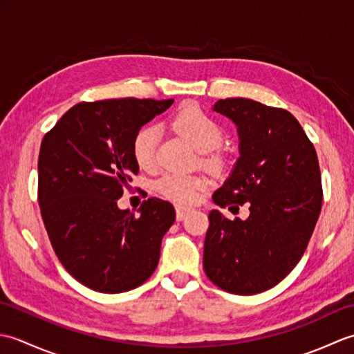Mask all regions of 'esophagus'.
I'll list each match as a JSON object with an SVG mask.
<instances>
[{
    "instance_id": "obj_1",
    "label": "esophagus",
    "mask_w": 354,
    "mask_h": 354,
    "mask_svg": "<svg viewBox=\"0 0 354 354\" xmlns=\"http://www.w3.org/2000/svg\"><path fill=\"white\" fill-rule=\"evenodd\" d=\"M190 213V208H185V207H176V219L178 221H184L185 216Z\"/></svg>"
}]
</instances>
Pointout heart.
I'll use <instances>...</instances> for the list:
<instances>
[{"mask_svg":"<svg viewBox=\"0 0 354 354\" xmlns=\"http://www.w3.org/2000/svg\"><path fill=\"white\" fill-rule=\"evenodd\" d=\"M171 126L202 152L219 147L223 141V129L221 124L194 104H189L179 111L171 118ZM158 140H160V133L155 126L141 127L135 135L132 153L141 169H152L155 165ZM205 187L207 181L204 178L183 175V173H167L156 183V190L164 198L176 204H190L196 201Z\"/></svg>","mask_w":354,"mask_h":354,"instance_id":"b5f03b06","label":"heart"}]
</instances>
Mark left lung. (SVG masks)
I'll use <instances>...</instances> for the list:
<instances>
[{
	"mask_svg": "<svg viewBox=\"0 0 354 354\" xmlns=\"http://www.w3.org/2000/svg\"><path fill=\"white\" fill-rule=\"evenodd\" d=\"M213 109L234 122L240 138V158L213 201L222 208L248 202L250 216L208 214L204 270L221 289L254 295L280 283L309 245L322 207L319 162L289 111L242 97Z\"/></svg>",
	"mask_w": 354,
	"mask_h": 354,
	"instance_id": "left-lung-1",
	"label": "left lung"
}]
</instances>
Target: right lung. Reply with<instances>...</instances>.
<instances>
[{
    "label": "right lung",
    "instance_id": "1",
    "mask_svg": "<svg viewBox=\"0 0 354 354\" xmlns=\"http://www.w3.org/2000/svg\"><path fill=\"white\" fill-rule=\"evenodd\" d=\"M170 100L82 102L44 135L37 160V201L59 261L86 288L132 290L153 274L161 240L175 222L167 201L149 198L140 216L120 209L138 164L132 141Z\"/></svg>",
    "mask_w": 354,
    "mask_h": 354
}]
</instances>
